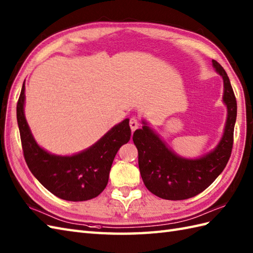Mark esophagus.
<instances>
[{"instance_id": "obj_1", "label": "esophagus", "mask_w": 253, "mask_h": 253, "mask_svg": "<svg viewBox=\"0 0 253 253\" xmlns=\"http://www.w3.org/2000/svg\"><path fill=\"white\" fill-rule=\"evenodd\" d=\"M129 126H130L131 131L133 132L139 127V121L136 119V117H132L130 122H129Z\"/></svg>"}]
</instances>
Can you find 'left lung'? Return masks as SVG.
Instances as JSON below:
<instances>
[{
	"label": "left lung",
	"mask_w": 253,
	"mask_h": 253,
	"mask_svg": "<svg viewBox=\"0 0 253 253\" xmlns=\"http://www.w3.org/2000/svg\"><path fill=\"white\" fill-rule=\"evenodd\" d=\"M223 79V103L227 116L223 136L213 150L197 158L179 156L142 120V128L133 133L138 163L143 183L154 195L168 201H182L198 195L219 177L230 160L237 103L230 79L219 62L212 60Z\"/></svg>",
	"instance_id": "1"
}]
</instances>
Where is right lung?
I'll return each instance as SVG.
<instances>
[{
	"instance_id": "add662e5",
	"label": "right lung",
	"mask_w": 253,
	"mask_h": 253,
	"mask_svg": "<svg viewBox=\"0 0 253 253\" xmlns=\"http://www.w3.org/2000/svg\"><path fill=\"white\" fill-rule=\"evenodd\" d=\"M25 82L17 103L23 156L45 189L64 201L83 202L97 197L108 184L111 166L123 144L130 140L129 119L113 126L89 148L73 155H56L35 141L25 116Z\"/></svg>"
}]
</instances>
